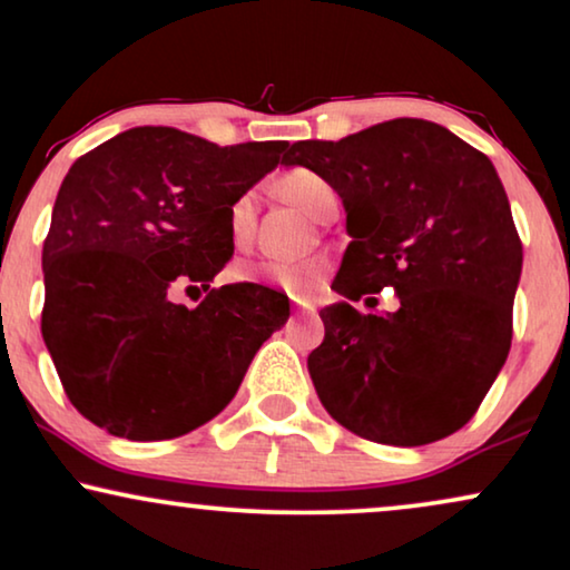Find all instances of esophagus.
<instances>
[{
	"label": "esophagus",
	"instance_id": "obj_1",
	"mask_svg": "<svg viewBox=\"0 0 570 570\" xmlns=\"http://www.w3.org/2000/svg\"><path fill=\"white\" fill-rule=\"evenodd\" d=\"M292 299H294V305H297V311H303V313L315 311V305L311 303V299H305V297H292Z\"/></svg>",
	"mask_w": 570,
	"mask_h": 570
}]
</instances>
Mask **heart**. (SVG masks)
Segmentation results:
<instances>
[{"instance_id": "obj_1", "label": "heart", "mask_w": 570, "mask_h": 570, "mask_svg": "<svg viewBox=\"0 0 570 570\" xmlns=\"http://www.w3.org/2000/svg\"><path fill=\"white\" fill-rule=\"evenodd\" d=\"M273 190L284 202L294 204V207L315 219H321L328 209L337 207V190L332 188V183L305 167H294L289 173L278 175L273 180ZM255 219L257 194L255 190H244V194L233 198L228 207V233L233 244H249L252 233H255ZM328 267L332 265H328L326 257H307L299 259V263H257L238 267L236 278L255 281V284H273L289 294H313L324 284Z\"/></svg>"}]
</instances>
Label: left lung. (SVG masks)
<instances>
[{
  "mask_svg": "<svg viewBox=\"0 0 570 570\" xmlns=\"http://www.w3.org/2000/svg\"><path fill=\"white\" fill-rule=\"evenodd\" d=\"M332 183L347 244L307 355L321 403L342 428L424 445L472 420L512 342L523 244L491 159L424 119L382 121L342 140H299L284 156ZM393 285L395 314L354 311Z\"/></svg>",
  "mask_w": 570,
  "mask_h": 570,
  "instance_id": "8db88e82",
  "label": "left lung"
}]
</instances>
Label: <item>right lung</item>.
Segmentation results:
<instances>
[{
    "mask_svg": "<svg viewBox=\"0 0 570 570\" xmlns=\"http://www.w3.org/2000/svg\"><path fill=\"white\" fill-rule=\"evenodd\" d=\"M284 150L135 127L73 161L42 249V337L81 416L129 441H169L233 401L289 297L225 284L185 307L173 292L209 289L233 255L230 202Z\"/></svg>",
    "mask_w": 570,
    "mask_h": 570,
    "instance_id": "add662e5",
    "label": "right lung"
}]
</instances>
